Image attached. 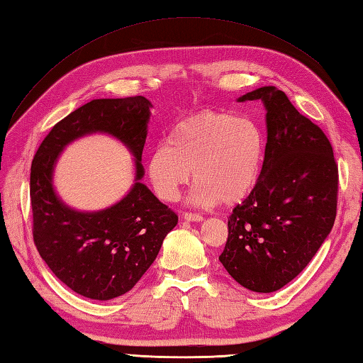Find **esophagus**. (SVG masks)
<instances>
[{
  "label": "esophagus",
  "mask_w": 363,
  "mask_h": 363,
  "mask_svg": "<svg viewBox=\"0 0 363 363\" xmlns=\"http://www.w3.org/2000/svg\"><path fill=\"white\" fill-rule=\"evenodd\" d=\"M182 218L186 220V221H195V223H198V221H203V215L194 213V212H186V213H182Z\"/></svg>",
  "instance_id": "obj_1"
}]
</instances>
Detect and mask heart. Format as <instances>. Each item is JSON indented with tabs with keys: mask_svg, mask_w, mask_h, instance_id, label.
I'll return each instance as SVG.
<instances>
[{
	"mask_svg": "<svg viewBox=\"0 0 363 363\" xmlns=\"http://www.w3.org/2000/svg\"><path fill=\"white\" fill-rule=\"evenodd\" d=\"M265 145L264 129L251 115L198 112L176 123L167 143L154 150L146 177L159 199L173 203L194 172V203L234 206L256 189Z\"/></svg>",
	"mask_w": 363,
	"mask_h": 363,
	"instance_id": "1",
	"label": "heart"
}]
</instances>
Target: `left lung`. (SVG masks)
<instances>
[{"mask_svg":"<svg viewBox=\"0 0 363 363\" xmlns=\"http://www.w3.org/2000/svg\"><path fill=\"white\" fill-rule=\"evenodd\" d=\"M267 111L262 174L228 218L218 257L245 289L272 293L303 272L334 226L338 168L325 133L282 90L265 86L238 98Z\"/></svg>","mask_w":363,"mask_h":363,"instance_id":"obj_1","label":"left lung"}]
</instances>
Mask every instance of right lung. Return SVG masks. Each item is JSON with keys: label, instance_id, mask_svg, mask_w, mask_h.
<instances>
[{"label": "right lung", "instance_id": "1", "mask_svg": "<svg viewBox=\"0 0 363 363\" xmlns=\"http://www.w3.org/2000/svg\"><path fill=\"white\" fill-rule=\"evenodd\" d=\"M151 101L145 96L103 98L81 106L45 137L30 165L33 234L40 257L73 291L107 301L125 295L156 260L177 215L142 182V152ZM117 138L135 156L133 187L118 203L96 213L67 206L52 173L67 144L90 133Z\"/></svg>", "mask_w": 363, "mask_h": 363}]
</instances>
